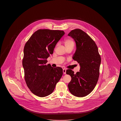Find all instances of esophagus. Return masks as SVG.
Returning <instances> with one entry per match:
<instances>
[{
  "label": "esophagus",
  "instance_id": "34e87169",
  "mask_svg": "<svg viewBox=\"0 0 121 121\" xmlns=\"http://www.w3.org/2000/svg\"><path fill=\"white\" fill-rule=\"evenodd\" d=\"M63 73H64V74H66V69H63Z\"/></svg>",
  "mask_w": 121,
  "mask_h": 121
}]
</instances>
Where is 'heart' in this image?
Returning <instances> with one entry per match:
<instances>
[{
    "mask_svg": "<svg viewBox=\"0 0 121 121\" xmlns=\"http://www.w3.org/2000/svg\"><path fill=\"white\" fill-rule=\"evenodd\" d=\"M64 44L66 48L71 46H73L74 43L73 40L70 38H67L65 40Z\"/></svg>",
    "mask_w": 121,
    "mask_h": 121,
    "instance_id": "1",
    "label": "heart"
}]
</instances>
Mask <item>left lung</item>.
I'll list each match as a JSON object with an SVG mask.
<instances>
[{
	"mask_svg": "<svg viewBox=\"0 0 121 121\" xmlns=\"http://www.w3.org/2000/svg\"><path fill=\"white\" fill-rule=\"evenodd\" d=\"M68 35L76 42V50L72 58L81 67L79 72L76 73L72 70H66V74L71 78L68 88L73 95L83 97L89 94L97 83L101 57L96 43L83 30L75 29Z\"/></svg>",
	"mask_w": 121,
	"mask_h": 121,
	"instance_id": "1",
	"label": "left lung"
}]
</instances>
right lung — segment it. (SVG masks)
Masks as SVG:
<instances>
[{
	"instance_id": "add662e5",
	"label": "right lung",
	"mask_w": 121,
	"mask_h": 121,
	"mask_svg": "<svg viewBox=\"0 0 121 121\" xmlns=\"http://www.w3.org/2000/svg\"><path fill=\"white\" fill-rule=\"evenodd\" d=\"M65 33L63 30L39 29L25 44L22 60L24 79L28 88L37 96L44 97L51 94L63 75L62 68H53L46 63Z\"/></svg>"
}]
</instances>
